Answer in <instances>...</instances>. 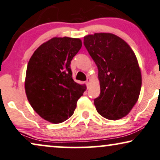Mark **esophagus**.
<instances>
[{"label": "esophagus", "mask_w": 160, "mask_h": 160, "mask_svg": "<svg viewBox=\"0 0 160 160\" xmlns=\"http://www.w3.org/2000/svg\"><path fill=\"white\" fill-rule=\"evenodd\" d=\"M90 78H88V79H87V82H86V84H87V85H88V87L90 85Z\"/></svg>", "instance_id": "obj_1"}]
</instances>
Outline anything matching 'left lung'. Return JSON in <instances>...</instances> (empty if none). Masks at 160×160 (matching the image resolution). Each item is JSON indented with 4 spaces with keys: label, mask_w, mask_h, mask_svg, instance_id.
<instances>
[{
    "label": "left lung",
    "mask_w": 160,
    "mask_h": 160,
    "mask_svg": "<svg viewBox=\"0 0 160 160\" xmlns=\"http://www.w3.org/2000/svg\"><path fill=\"white\" fill-rule=\"evenodd\" d=\"M84 44L98 70L100 95L94 99L100 115L110 120L125 117L140 93V68L131 47L112 33L84 37Z\"/></svg>",
    "instance_id": "obj_1"
}]
</instances>
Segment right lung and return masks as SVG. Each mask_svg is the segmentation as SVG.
Here are the masks:
<instances>
[{
    "label": "right lung",
    "instance_id": "1",
    "mask_svg": "<svg viewBox=\"0 0 160 160\" xmlns=\"http://www.w3.org/2000/svg\"><path fill=\"white\" fill-rule=\"evenodd\" d=\"M79 38H52L35 51L27 65L25 91L41 118L58 124L74 113L86 86L72 79L71 61L82 47Z\"/></svg>",
    "mask_w": 160,
    "mask_h": 160
}]
</instances>
